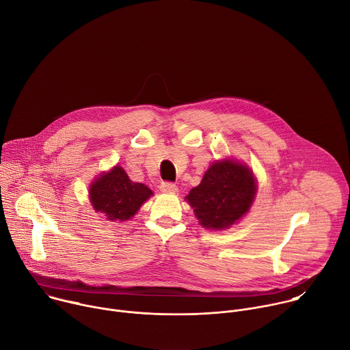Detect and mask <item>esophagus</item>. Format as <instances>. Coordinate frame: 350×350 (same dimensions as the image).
Masks as SVG:
<instances>
[{
  "instance_id": "1",
  "label": "esophagus",
  "mask_w": 350,
  "mask_h": 350,
  "mask_svg": "<svg viewBox=\"0 0 350 350\" xmlns=\"http://www.w3.org/2000/svg\"><path fill=\"white\" fill-rule=\"evenodd\" d=\"M161 189L163 191V192H177V185L174 184V183H172V181H163L162 184H161Z\"/></svg>"
}]
</instances>
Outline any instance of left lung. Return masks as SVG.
Masks as SVG:
<instances>
[{
	"instance_id": "8db88e82",
	"label": "left lung",
	"mask_w": 350,
	"mask_h": 350,
	"mask_svg": "<svg viewBox=\"0 0 350 350\" xmlns=\"http://www.w3.org/2000/svg\"><path fill=\"white\" fill-rule=\"evenodd\" d=\"M256 193L252 172L234 161L212 165L201 184L192 188L187 201L206 228H227L251 208Z\"/></svg>"
}]
</instances>
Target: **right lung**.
Segmentation results:
<instances>
[{
  "label": "right lung",
  "mask_w": 350,
  "mask_h": 350,
  "mask_svg": "<svg viewBox=\"0 0 350 350\" xmlns=\"http://www.w3.org/2000/svg\"><path fill=\"white\" fill-rule=\"evenodd\" d=\"M152 195V191L141 183H134L126 172L116 166L91 184L90 199L94 209L108 220H127Z\"/></svg>",
  "instance_id": "right-lung-1"
}]
</instances>
